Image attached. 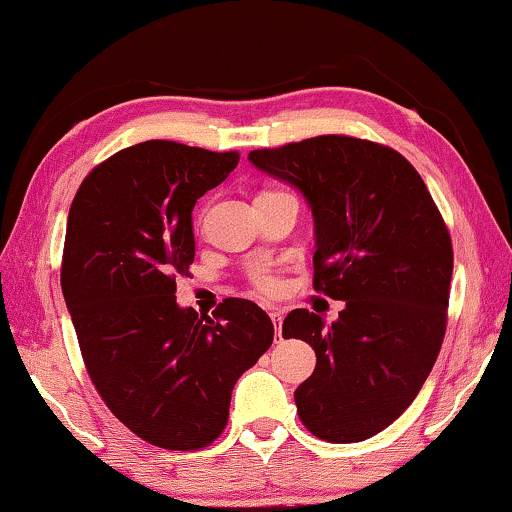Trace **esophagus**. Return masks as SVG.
I'll list each match as a JSON object with an SVG mask.
<instances>
[{"label": "esophagus", "mask_w": 512, "mask_h": 512, "mask_svg": "<svg viewBox=\"0 0 512 512\" xmlns=\"http://www.w3.org/2000/svg\"><path fill=\"white\" fill-rule=\"evenodd\" d=\"M271 320H273V325H275V339H280V332H282V318H284V311H280V309H273L271 314Z\"/></svg>", "instance_id": "esophagus-1"}]
</instances>
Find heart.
I'll use <instances>...</instances> for the list:
<instances>
[{
	"mask_svg": "<svg viewBox=\"0 0 512 512\" xmlns=\"http://www.w3.org/2000/svg\"><path fill=\"white\" fill-rule=\"evenodd\" d=\"M248 280L259 296H266V298H277L280 293H284V287H287L280 271L271 264H257L250 268Z\"/></svg>",
	"mask_w": 512,
	"mask_h": 512,
	"instance_id": "obj_1",
	"label": "heart"
}]
</instances>
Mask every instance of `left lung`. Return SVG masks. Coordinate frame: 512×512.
Masks as SVG:
<instances>
[{
	"instance_id": "8db88e82",
	"label": "left lung",
	"mask_w": 512,
	"mask_h": 512,
	"mask_svg": "<svg viewBox=\"0 0 512 512\" xmlns=\"http://www.w3.org/2000/svg\"><path fill=\"white\" fill-rule=\"evenodd\" d=\"M248 160L305 196L314 289L345 302L332 325L307 309L284 318V339L316 352L293 393L298 415L318 438L359 443L409 409L438 359L454 271L447 225L420 173L388 146L320 135Z\"/></svg>"
}]
</instances>
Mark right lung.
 I'll use <instances>...</instances> for the list:
<instances>
[{"mask_svg": "<svg viewBox=\"0 0 512 512\" xmlns=\"http://www.w3.org/2000/svg\"><path fill=\"white\" fill-rule=\"evenodd\" d=\"M239 153L142 142L94 167L67 216L65 305L88 375L117 420L146 443L192 452L221 436L237 379L271 348L273 323L244 298L210 316L178 307L192 210Z\"/></svg>", "mask_w": 512, "mask_h": 512, "instance_id": "right-lung-1", "label": "right lung"}]
</instances>
